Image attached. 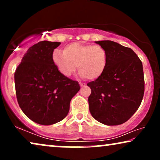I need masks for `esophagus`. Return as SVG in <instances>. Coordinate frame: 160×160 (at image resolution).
Here are the masks:
<instances>
[{"label":"esophagus","mask_w":160,"mask_h":160,"mask_svg":"<svg viewBox=\"0 0 160 160\" xmlns=\"http://www.w3.org/2000/svg\"><path fill=\"white\" fill-rule=\"evenodd\" d=\"M79 84H80L81 87H84V86H85V85H86V84H85V83L81 82H79Z\"/></svg>","instance_id":"esophagus-1"}]
</instances>
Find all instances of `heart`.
I'll use <instances>...</instances> for the list:
<instances>
[{
    "instance_id": "1",
    "label": "heart",
    "mask_w": 160,
    "mask_h": 160,
    "mask_svg": "<svg viewBox=\"0 0 160 160\" xmlns=\"http://www.w3.org/2000/svg\"><path fill=\"white\" fill-rule=\"evenodd\" d=\"M52 60L63 76H71L78 65L81 76L94 80L99 78L105 71L108 54L100 45L72 43L65 46L64 52L54 50Z\"/></svg>"
}]
</instances>
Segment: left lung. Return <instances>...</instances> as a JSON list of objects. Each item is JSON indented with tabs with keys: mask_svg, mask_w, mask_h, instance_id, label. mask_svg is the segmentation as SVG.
Segmentation results:
<instances>
[{
	"mask_svg": "<svg viewBox=\"0 0 160 160\" xmlns=\"http://www.w3.org/2000/svg\"><path fill=\"white\" fill-rule=\"evenodd\" d=\"M95 43L106 49L108 60L103 73L87 84L92 91L89 111L100 123L119 125L134 114L143 100V65L130 48L111 41Z\"/></svg>",
	"mask_w": 160,
	"mask_h": 160,
	"instance_id": "obj_1",
	"label": "left lung"
}]
</instances>
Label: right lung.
<instances>
[{
  "label": "right lung",
  "mask_w": 160,
  "mask_h": 160,
  "mask_svg": "<svg viewBox=\"0 0 160 160\" xmlns=\"http://www.w3.org/2000/svg\"><path fill=\"white\" fill-rule=\"evenodd\" d=\"M60 42L42 41L30 47L14 73L17 102L23 113L36 123L50 125L66 117L78 82L63 76L52 60Z\"/></svg>",
  "instance_id": "right-lung-1"
}]
</instances>
